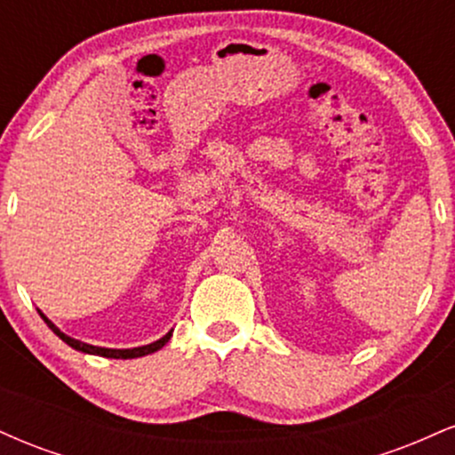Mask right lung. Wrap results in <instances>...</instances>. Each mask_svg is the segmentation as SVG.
<instances>
[{
    "mask_svg": "<svg viewBox=\"0 0 455 455\" xmlns=\"http://www.w3.org/2000/svg\"><path fill=\"white\" fill-rule=\"evenodd\" d=\"M40 316L44 318L46 325L53 329V333H57V336H60L61 340H64V342L68 344V347L76 348V351H81V353L100 355V357H108V359H134V357H143V355H149V353L160 351V348L164 347V344L171 340V336H173V331H169V333H166V336H162L160 340H156V342H151V344H145V347H137V348H104V347H93V344H85V342H81V340H75V338L66 336L64 331H60V329H57V327L53 325V323H51L49 318H46V316L43 315V312H40Z\"/></svg>",
    "mask_w": 455,
    "mask_h": 455,
    "instance_id": "add662e5",
    "label": "right lung"
}]
</instances>
